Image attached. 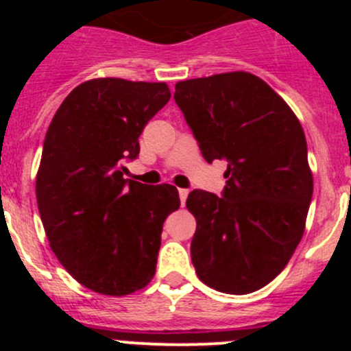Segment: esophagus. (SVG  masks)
Returning <instances> with one entry per match:
<instances>
[{
  "label": "esophagus",
  "mask_w": 351,
  "mask_h": 351,
  "mask_svg": "<svg viewBox=\"0 0 351 351\" xmlns=\"http://www.w3.org/2000/svg\"><path fill=\"white\" fill-rule=\"evenodd\" d=\"M178 193H180V202H182V205H185L186 197H189V190H186V189H178Z\"/></svg>",
  "instance_id": "1"
}]
</instances>
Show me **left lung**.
Segmentation results:
<instances>
[{"mask_svg": "<svg viewBox=\"0 0 351 351\" xmlns=\"http://www.w3.org/2000/svg\"><path fill=\"white\" fill-rule=\"evenodd\" d=\"M175 101L202 156L228 162L222 197L193 190L192 263L205 285L251 293L289 263L313 198L307 144L295 113L246 71L178 81Z\"/></svg>", "mask_w": 351, "mask_h": 351, "instance_id": "left-lung-1", "label": "left lung"}]
</instances>
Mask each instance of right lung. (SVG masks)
Returning <instances> with one entry per match:
<instances>
[{
    "instance_id": "right-lung-1",
    "label": "right lung",
    "mask_w": 351,
    "mask_h": 351,
    "mask_svg": "<svg viewBox=\"0 0 351 351\" xmlns=\"http://www.w3.org/2000/svg\"><path fill=\"white\" fill-rule=\"evenodd\" d=\"M169 97L166 83L84 81L45 134L35 183L42 224L67 274L93 292L129 295L154 277L178 190L125 180L123 161L139 156V136Z\"/></svg>"
}]
</instances>
